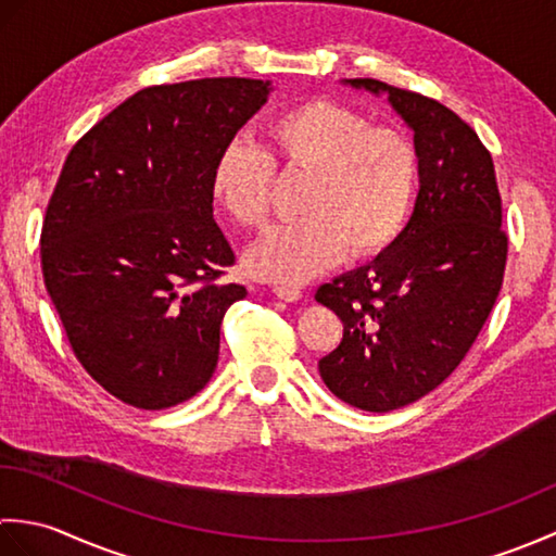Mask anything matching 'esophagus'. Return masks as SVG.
<instances>
[{
    "mask_svg": "<svg viewBox=\"0 0 556 556\" xmlns=\"http://www.w3.org/2000/svg\"><path fill=\"white\" fill-rule=\"evenodd\" d=\"M271 291H275L277 299L287 301V303H296V301L303 299V293L299 289H291V287H275Z\"/></svg>",
    "mask_w": 556,
    "mask_h": 556,
    "instance_id": "34e87169",
    "label": "esophagus"
}]
</instances>
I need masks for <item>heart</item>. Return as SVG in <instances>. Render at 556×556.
<instances>
[{
  "label": "heart",
  "instance_id": "b5f03b06",
  "mask_svg": "<svg viewBox=\"0 0 556 556\" xmlns=\"http://www.w3.org/2000/svg\"><path fill=\"white\" fill-rule=\"evenodd\" d=\"M265 152L233 140L212 167L210 191L231 222L263 227L275 169L308 174L301 219L269 229L245 255L257 279L303 285L351 260L375 257L404 231L418 186V150L392 126L334 100H305L269 116Z\"/></svg>",
  "mask_w": 556,
  "mask_h": 556
}]
</instances>
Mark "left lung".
Returning <instances> with one entry per match:
<instances>
[{
	"label": "left lung",
	"mask_w": 556,
	"mask_h": 556,
	"mask_svg": "<svg viewBox=\"0 0 556 556\" xmlns=\"http://www.w3.org/2000/svg\"><path fill=\"white\" fill-rule=\"evenodd\" d=\"M344 83L387 96L418 150L406 229L315 293L344 323L341 344L317 363L323 382L349 406L387 413L430 394L464 361L500 296L509 239L494 164L473 128L418 92Z\"/></svg>",
	"instance_id": "8db88e82"
}]
</instances>
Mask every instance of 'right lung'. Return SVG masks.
<instances>
[{"instance_id": "right-lung-1", "label": "right lung", "mask_w": 556, "mask_h": 556, "mask_svg": "<svg viewBox=\"0 0 556 556\" xmlns=\"http://www.w3.org/2000/svg\"><path fill=\"white\" fill-rule=\"evenodd\" d=\"M269 80L138 90L71 148L45 212V287L83 368L124 404L162 410L203 389L245 287L212 215V167Z\"/></svg>"}]
</instances>
